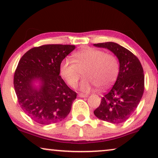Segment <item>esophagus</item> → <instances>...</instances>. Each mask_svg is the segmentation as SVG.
<instances>
[{"label": "esophagus", "instance_id": "1", "mask_svg": "<svg viewBox=\"0 0 158 158\" xmlns=\"http://www.w3.org/2000/svg\"><path fill=\"white\" fill-rule=\"evenodd\" d=\"M88 94H79V97L81 98H85V97H88Z\"/></svg>", "mask_w": 158, "mask_h": 158}]
</instances>
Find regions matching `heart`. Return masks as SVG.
<instances>
[{"mask_svg": "<svg viewBox=\"0 0 158 158\" xmlns=\"http://www.w3.org/2000/svg\"><path fill=\"white\" fill-rule=\"evenodd\" d=\"M84 78L81 90L88 92L99 86L105 89L113 84L119 73V63L113 54L106 53L101 49H83L73 54V60L66 58L60 65V73L69 85L75 87L83 70Z\"/></svg>", "mask_w": 158, "mask_h": 158, "instance_id": "1", "label": "heart"}]
</instances>
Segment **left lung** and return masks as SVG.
I'll use <instances>...</instances> for the list:
<instances>
[{"mask_svg": "<svg viewBox=\"0 0 158 158\" xmlns=\"http://www.w3.org/2000/svg\"><path fill=\"white\" fill-rule=\"evenodd\" d=\"M111 51L119 61V73L114 85L101 98L94 111L97 118L112 124L127 121L137 109L144 89L143 68L132 52L114 42L94 44Z\"/></svg>", "mask_w": 158, "mask_h": 158, "instance_id": "8db88e82", "label": "left lung"}]
</instances>
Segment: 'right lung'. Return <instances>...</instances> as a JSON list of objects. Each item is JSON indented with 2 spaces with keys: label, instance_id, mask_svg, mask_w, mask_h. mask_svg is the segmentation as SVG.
<instances>
[{
  "label": "right lung",
  "instance_id": "obj_1",
  "mask_svg": "<svg viewBox=\"0 0 158 158\" xmlns=\"http://www.w3.org/2000/svg\"><path fill=\"white\" fill-rule=\"evenodd\" d=\"M75 45L46 44L27 51L19 60L14 77L19 105L32 120L48 125L63 120L77 94L60 75V65ZM35 81L40 86L33 85Z\"/></svg>",
  "mask_w": 158,
  "mask_h": 158
}]
</instances>
